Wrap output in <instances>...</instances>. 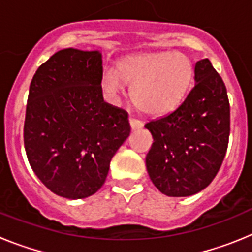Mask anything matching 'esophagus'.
Masks as SVG:
<instances>
[{
  "mask_svg": "<svg viewBox=\"0 0 252 252\" xmlns=\"http://www.w3.org/2000/svg\"><path fill=\"white\" fill-rule=\"evenodd\" d=\"M128 122H130L131 130H139V128H141L142 126H144V124H142L141 121H139V120L136 119H132V117L128 119Z\"/></svg>",
  "mask_w": 252,
  "mask_h": 252,
  "instance_id": "1",
  "label": "esophagus"
}]
</instances>
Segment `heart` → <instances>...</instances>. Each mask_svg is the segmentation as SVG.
<instances>
[{"mask_svg":"<svg viewBox=\"0 0 252 252\" xmlns=\"http://www.w3.org/2000/svg\"><path fill=\"white\" fill-rule=\"evenodd\" d=\"M193 75L186 55L160 51L124 58L116 72L107 69L103 73L101 86L107 97L116 101L125 94V84H130L133 104L146 115L161 116L183 101Z\"/></svg>","mask_w":252,"mask_h":252,"instance_id":"1","label":"heart"}]
</instances>
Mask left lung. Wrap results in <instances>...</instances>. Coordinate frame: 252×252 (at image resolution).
Segmentation results:
<instances>
[{"label": "left lung", "mask_w": 252, "mask_h": 252, "mask_svg": "<svg viewBox=\"0 0 252 252\" xmlns=\"http://www.w3.org/2000/svg\"><path fill=\"white\" fill-rule=\"evenodd\" d=\"M153 135L146 169L168 197L203 190L218 173L230 136L226 86L208 59L194 66V87L178 108L145 125Z\"/></svg>", "instance_id": "left-lung-1"}]
</instances>
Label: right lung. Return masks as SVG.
Segmentation results:
<instances>
[{"instance_id": "add662e5", "label": "right lung", "mask_w": 252, "mask_h": 252, "mask_svg": "<svg viewBox=\"0 0 252 252\" xmlns=\"http://www.w3.org/2000/svg\"><path fill=\"white\" fill-rule=\"evenodd\" d=\"M102 53L66 48L37 68L29 90L24 144L31 168L57 195L82 199L106 180L130 135L127 113L103 101Z\"/></svg>"}]
</instances>
